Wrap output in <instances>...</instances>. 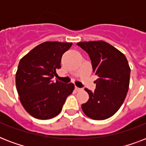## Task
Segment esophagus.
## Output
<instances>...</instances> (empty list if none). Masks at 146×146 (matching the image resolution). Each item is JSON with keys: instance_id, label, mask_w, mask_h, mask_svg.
<instances>
[{"instance_id": "34e87169", "label": "esophagus", "mask_w": 146, "mask_h": 146, "mask_svg": "<svg viewBox=\"0 0 146 146\" xmlns=\"http://www.w3.org/2000/svg\"><path fill=\"white\" fill-rule=\"evenodd\" d=\"M75 90L77 92H80V91H82V89H81V88H78V87L75 86Z\"/></svg>"}]
</instances>
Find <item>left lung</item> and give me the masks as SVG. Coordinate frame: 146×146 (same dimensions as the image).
I'll return each mask as SVG.
<instances>
[{
	"instance_id": "1",
	"label": "left lung",
	"mask_w": 146,
	"mask_h": 146,
	"mask_svg": "<svg viewBox=\"0 0 146 146\" xmlns=\"http://www.w3.org/2000/svg\"><path fill=\"white\" fill-rule=\"evenodd\" d=\"M89 54L93 73L98 76L95 91L85 89L88 102L82 104L85 114L96 120H105L119 110L127 96L130 68L123 54L103 41L78 42Z\"/></svg>"
}]
</instances>
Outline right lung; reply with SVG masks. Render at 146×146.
Segmentation results:
<instances>
[{"mask_svg": "<svg viewBox=\"0 0 146 146\" xmlns=\"http://www.w3.org/2000/svg\"><path fill=\"white\" fill-rule=\"evenodd\" d=\"M72 44L44 42L20 60L16 73L17 89L23 106L34 117L48 120L58 115L73 92V83L53 80L60 68L62 55Z\"/></svg>", "mask_w": 146, "mask_h": 146, "instance_id": "add662e5", "label": "right lung"}]
</instances>
